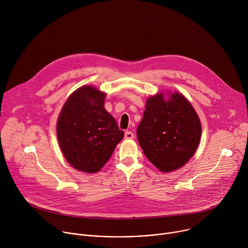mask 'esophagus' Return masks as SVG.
Segmentation results:
<instances>
[{
	"mask_svg": "<svg viewBox=\"0 0 248 248\" xmlns=\"http://www.w3.org/2000/svg\"><path fill=\"white\" fill-rule=\"evenodd\" d=\"M133 137H134V134H133L131 131H129V130L125 131V133H124V139L128 140V139H132Z\"/></svg>",
	"mask_w": 248,
	"mask_h": 248,
	"instance_id": "1",
	"label": "esophagus"
}]
</instances>
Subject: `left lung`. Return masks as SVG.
Wrapping results in <instances>:
<instances>
[{
  "label": "left lung",
  "instance_id": "obj_1",
  "mask_svg": "<svg viewBox=\"0 0 248 248\" xmlns=\"http://www.w3.org/2000/svg\"><path fill=\"white\" fill-rule=\"evenodd\" d=\"M200 119L180 92L148 97L136 135L147 159L163 172L184 167L196 152L201 136Z\"/></svg>",
  "mask_w": 248,
  "mask_h": 248
}]
</instances>
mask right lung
Wrapping results in <instances>:
<instances>
[{
	"instance_id": "right-lung-1",
	"label": "right lung",
	"mask_w": 248,
	"mask_h": 248,
	"mask_svg": "<svg viewBox=\"0 0 248 248\" xmlns=\"http://www.w3.org/2000/svg\"><path fill=\"white\" fill-rule=\"evenodd\" d=\"M105 99V92L83 85L69 95L58 118L57 136L62 155L82 172L99 171L124 135L106 111Z\"/></svg>"
}]
</instances>
